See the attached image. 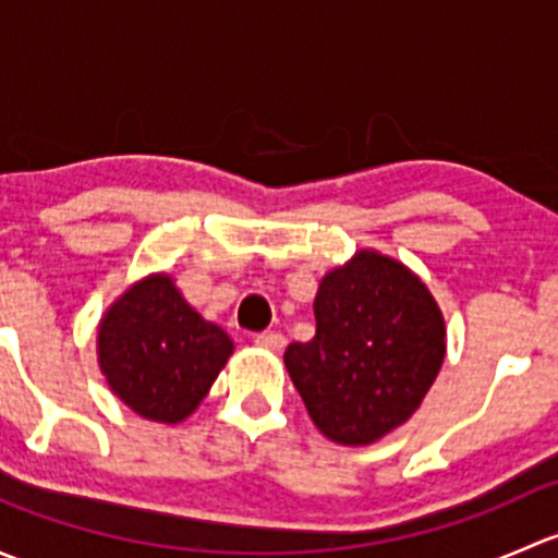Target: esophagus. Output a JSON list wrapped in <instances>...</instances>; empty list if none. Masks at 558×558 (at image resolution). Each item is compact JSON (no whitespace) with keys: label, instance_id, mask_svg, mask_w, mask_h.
I'll list each match as a JSON object with an SVG mask.
<instances>
[{"label":"esophagus","instance_id":"1","mask_svg":"<svg viewBox=\"0 0 558 558\" xmlns=\"http://www.w3.org/2000/svg\"><path fill=\"white\" fill-rule=\"evenodd\" d=\"M253 342H256L258 348H264V351H283L286 348V337L280 335V331H262V335L253 337Z\"/></svg>","mask_w":558,"mask_h":558}]
</instances>
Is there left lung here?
I'll return each instance as SVG.
<instances>
[{"instance_id":"8db88e82","label":"left lung","mask_w":558,"mask_h":558,"mask_svg":"<svg viewBox=\"0 0 558 558\" xmlns=\"http://www.w3.org/2000/svg\"><path fill=\"white\" fill-rule=\"evenodd\" d=\"M315 337L286 348L313 424L340 446H369L410 418L446 359V324L404 264L362 251L320 280Z\"/></svg>"}]
</instances>
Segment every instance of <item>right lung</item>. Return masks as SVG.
Instances as JSON below:
<instances>
[{
    "label": "right lung",
    "instance_id": "1",
    "mask_svg": "<svg viewBox=\"0 0 558 558\" xmlns=\"http://www.w3.org/2000/svg\"><path fill=\"white\" fill-rule=\"evenodd\" d=\"M232 340L180 296L167 275L140 280L99 324V367L143 418L178 424L196 410Z\"/></svg>",
    "mask_w": 558,
    "mask_h": 558
}]
</instances>
